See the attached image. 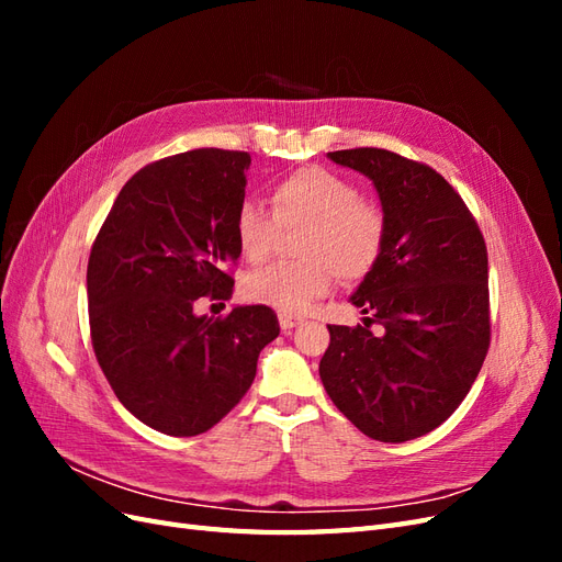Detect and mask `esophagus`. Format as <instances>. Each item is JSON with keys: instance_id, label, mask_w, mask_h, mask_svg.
I'll return each instance as SVG.
<instances>
[{"instance_id": "obj_1", "label": "esophagus", "mask_w": 562, "mask_h": 562, "mask_svg": "<svg viewBox=\"0 0 562 562\" xmlns=\"http://www.w3.org/2000/svg\"><path fill=\"white\" fill-rule=\"evenodd\" d=\"M279 323H281V330H293L295 326H300L302 318L291 316V314H279Z\"/></svg>"}]
</instances>
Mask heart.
<instances>
[{"instance_id": "obj_1", "label": "heart", "mask_w": 562, "mask_h": 562, "mask_svg": "<svg viewBox=\"0 0 562 562\" xmlns=\"http://www.w3.org/2000/svg\"><path fill=\"white\" fill-rule=\"evenodd\" d=\"M269 203L271 215L252 201L236 209V246L248 262L260 265L277 252L281 232L302 229L295 239L302 260L252 271L241 283L246 300L302 314L330 291L335 274L345 283H359L378 267L386 215L351 180L328 168L302 166L271 184Z\"/></svg>"}]
</instances>
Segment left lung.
Listing matches in <instances>:
<instances>
[{
    "mask_svg": "<svg viewBox=\"0 0 562 562\" xmlns=\"http://www.w3.org/2000/svg\"><path fill=\"white\" fill-rule=\"evenodd\" d=\"M378 187L386 244L353 293L363 326H328L318 372L356 429L403 443L440 427L490 349L487 248L454 187L429 164L380 147L328 155ZM372 322L381 326L372 334Z\"/></svg>",
    "mask_w": 562,
    "mask_h": 562,
    "instance_id": "left-lung-1",
    "label": "left lung"
}]
</instances>
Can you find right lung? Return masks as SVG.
<instances>
[{"mask_svg": "<svg viewBox=\"0 0 562 562\" xmlns=\"http://www.w3.org/2000/svg\"><path fill=\"white\" fill-rule=\"evenodd\" d=\"M248 151L201 147L143 166L114 199L87 269L91 345L131 415L168 436H199L239 403L279 337L265 304L196 316L227 300L239 246Z\"/></svg>", "mask_w": 562, "mask_h": 562, "instance_id": "right-lung-1", "label": "right lung"}]
</instances>
